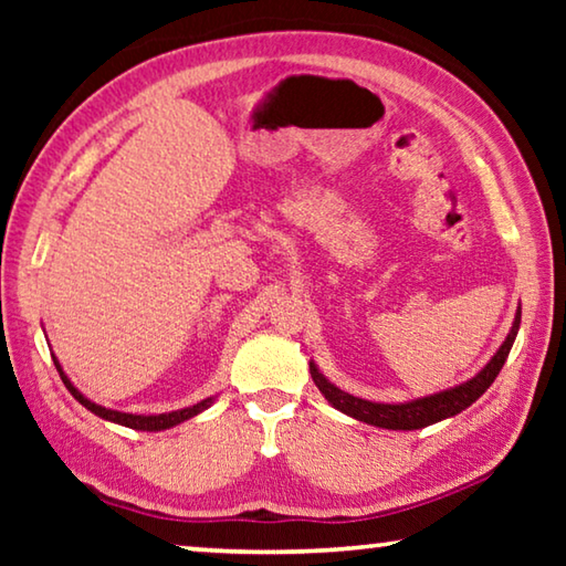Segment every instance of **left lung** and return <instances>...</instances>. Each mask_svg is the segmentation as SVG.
Listing matches in <instances>:
<instances>
[{
	"label": "left lung",
	"mask_w": 566,
	"mask_h": 566,
	"mask_svg": "<svg viewBox=\"0 0 566 566\" xmlns=\"http://www.w3.org/2000/svg\"><path fill=\"white\" fill-rule=\"evenodd\" d=\"M520 322H522V306L514 314V324H512L510 334H506V339L502 342V347L496 349L494 357L486 361V367L482 371H476L472 379H467V381H462V385H457L452 389L437 391V395L401 401V405H381V401L359 399V397L349 395V391H342L339 387H334L332 381L322 375L314 361H310V371H312L314 385L319 387L324 399H327L334 409L344 411L347 417L367 421V424H371V427L405 429V432L409 429L411 432V429L437 424V421L459 415V411L472 407L474 401L492 387V381L502 371L506 357H510V349L516 339V332H520Z\"/></svg>",
	"instance_id": "8db88e82"
}]
</instances>
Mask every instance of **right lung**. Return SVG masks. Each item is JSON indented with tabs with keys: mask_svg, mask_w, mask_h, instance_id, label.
Returning <instances> with one entry per match:
<instances>
[{
	"mask_svg": "<svg viewBox=\"0 0 566 566\" xmlns=\"http://www.w3.org/2000/svg\"><path fill=\"white\" fill-rule=\"evenodd\" d=\"M52 359H54L56 371H60V377H62V381H64V387L70 389V395H72L76 401H80L82 407H87V409L92 411V415H97V417L107 419V421H114V424H122V427H129V429H139V432H161V429L177 427V424H181V421L197 417L199 411H205L207 407H212V401H214V397H207V399H202V401H197V405L185 407V409H177V411H165V415H129V411L107 409V407H102V405H94L92 399L84 397L82 391L72 385L70 377L64 375L60 359H56V357H52Z\"/></svg>",
	"mask_w": 566,
	"mask_h": 566,
	"instance_id": "obj_1",
	"label": "right lung"
}]
</instances>
